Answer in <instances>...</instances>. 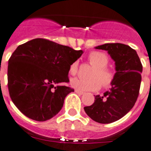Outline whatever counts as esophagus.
<instances>
[{
    "label": "esophagus",
    "mask_w": 151,
    "mask_h": 151,
    "mask_svg": "<svg viewBox=\"0 0 151 151\" xmlns=\"http://www.w3.org/2000/svg\"><path fill=\"white\" fill-rule=\"evenodd\" d=\"M75 91H76L77 94H78V95H83V94H84V92H83V91H78V90H77V89L75 90Z\"/></svg>",
    "instance_id": "esophagus-1"
}]
</instances>
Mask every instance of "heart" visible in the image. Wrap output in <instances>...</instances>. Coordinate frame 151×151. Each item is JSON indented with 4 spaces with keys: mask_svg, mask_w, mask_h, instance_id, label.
I'll use <instances>...</instances> for the list:
<instances>
[{
    "mask_svg": "<svg viewBox=\"0 0 151 151\" xmlns=\"http://www.w3.org/2000/svg\"><path fill=\"white\" fill-rule=\"evenodd\" d=\"M88 60L94 69L89 75L88 79L73 78L70 82L71 86L81 91H96L101 87L109 88L112 85L115 77V72L113 69L107 66L109 58L104 52L94 51L88 55ZM71 76H76L78 73V62H73L69 69Z\"/></svg>",
    "mask_w": 151,
    "mask_h": 151,
    "instance_id": "obj_1",
    "label": "heart"
}]
</instances>
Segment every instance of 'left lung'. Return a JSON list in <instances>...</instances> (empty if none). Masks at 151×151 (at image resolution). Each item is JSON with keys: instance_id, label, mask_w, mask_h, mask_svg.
I'll list each match as a JSON object with an SVG mask.
<instances>
[{"instance_id": "8db88e82", "label": "left lung", "mask_w": 151, "mask_h": 151, "mask_svg": "<svg viewBox=\"0 0 151 151\" xmlns=\"http://www.w3.org/2000/svg\"><path fill=\"white\" fill-rule=\"evenodd\" d=\"M106 50L115 64V77L109 91L95 95V102L84 108L89 118L101 124L116 122L130 111L139 95L142 64L137 52L122 43H105L95 47Z\"/></svg>"}]
</instances>
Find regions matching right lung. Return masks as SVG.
I'll use <instances>...</instances> for the list:
<instances>
[{
  "label": "right lung",
  "instance_id": "1",
  "mask_svg": "<svg viewBox=\"0 0 151 151\" xmlns=\"http://www.w3.org/2000/svg\"><path fill=\"white\" fill-rule=\"evenodd\" d=\"M83 53L69 46L37 38L20 45L8 61L9 94L24 115L45 122L60 112L66 95L69 65Z\"/></svg>",
  "mask_w": 151,
  "mask_h": 151
}]
</instances>
